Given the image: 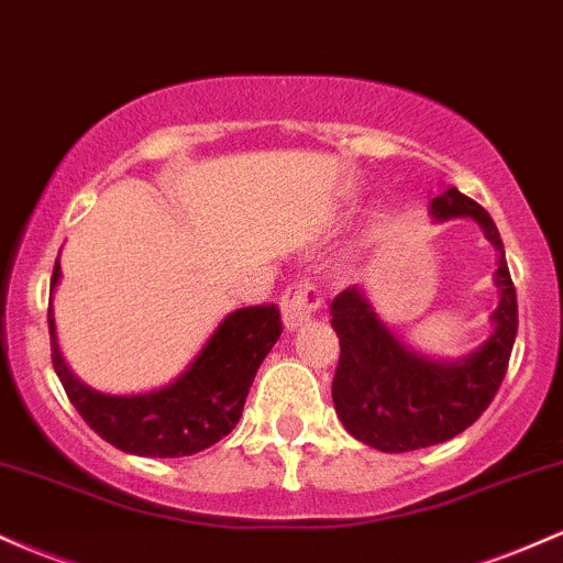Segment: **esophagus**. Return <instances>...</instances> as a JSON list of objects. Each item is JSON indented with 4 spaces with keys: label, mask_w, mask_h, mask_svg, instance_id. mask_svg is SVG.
Listing matches in <instances>:
<instances>
[{
    "label": "esophagus",
    "mask_w": 563,
    "mask_h": 563,
    "mask_svg": "<svg viewBox=\"0 0 563 563\" xmlns=\"http://www.w3.org/2000/svg\"><path fill=\"white\" fill-rule=\"evenodd\" d=\"M321 306V295L313 284H292L287 287V292L282 295V319L284 327L289 332L298 330V327L306 324L308 319L316 313V308Z\"/></svg>",
    "instance_id": "34e87169"
}]
</instances>
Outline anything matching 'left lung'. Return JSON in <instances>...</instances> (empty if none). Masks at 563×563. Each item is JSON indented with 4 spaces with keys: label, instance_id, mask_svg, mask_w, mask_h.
<instances>
[{
    "label": "left lung",
    "instance_id": "1",
    "mask_svg": "<svg viewBox=\"0 0 563 563\" xmlns=\"http://www.w3.org/2000/svg\"><path fill=\"white\" fill-rule=\"evenodd\" d=\"M435 220L471 218L495 244L500 306L492 313L495 332L460 362H435L409 351L377 319L358 287L332 300V327L340 338V362L332 380L338 418L353 439L380 452H412L450 441L489 407L508 372L519 332V302L510 279L500 231L482 205L446 188L433 197Z\"/></svg>",
    "mask_w": 563,
    "mask_h": 563
}]
</instances>
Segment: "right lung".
<instances>
[{
    "instance_id": "add662e5",
    "label": "right lung",
    "mask_w": 563,
    "mask_h": 563,
    "mask_svg": "<svg viewBox=\"0 0 563 563\" xmlns=\"http://www.w3.org/2000/svg\"><path fill=\"white\" fill-rule=\"evenodd\" d=\"M58 279L60 261H55L49 279L53 292ZM47 324L53 366L68 401L100 439L137 457H186L229 435L242 418L257 366L282 334L276 306L239 308L220 321L178 380L151 394L109 396L79 383L63 362L53 302L47 308Z\"/></svg>"
}]
</instances>
